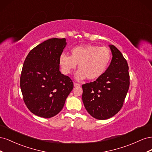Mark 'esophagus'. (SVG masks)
<instances>
[{
	"instance_id": "34e87169",
	"label": "esophagus",
	"mask_w": 152,
	"mask_h": 152,
	"mask_svg": "<svg viewBox=\"0 0 152 152\" xmlns=\"http://www.w3.org/2000/svg\"><path fill=\"white\" fill-rule=\"evenodd\" d=\"M73 85H74L75 87H79L80 86V84L76 83V82H74V83H73Z\"/></svg>"
}]
</instances>
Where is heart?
Masks as SVG:
<instances>
[{"label":"heart","instance_id":"b5f03b06","mask_svg":"<svg viewBox=\"0 0 152 152\" xmlns=\"http://www.w3.org/2000/svg\"><path fill=\"white\" fill-rule=\"evenodd\" d=\"M70 53V56L65 53L61 54L59 65L64 74L69 75L79 64V70L75 74L78 80L86 78L89 80L98 79L107 71L112 59V53L108 48L90 44L73 48Z\"/></svg>","mask_w":152,"mask_h":152}]
</instances>
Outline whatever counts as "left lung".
I'll return each instance as SVG.
<instances>
[{"label":"left lung","mask_w":152,"mask_h":152,"mask_svg":"<svg viewBox=\"0 0 152 152\" xmlns=\"http://www.w3.org/2000/svg\"><path fill=\"white\" fill-rule=\"evenodd\" d=\"M109 46L113 57L107 71L96 80L82 86L84 107L98 120L108 119L120 111L130 84L126 59L115 46Z\"/></svg>","instance_id":"8db88e82"}]
</instances>
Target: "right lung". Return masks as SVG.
I'll use <instances>...</instances> for the list:
<instances>
[{
    "label": "right lung",
    "instance_id": "1",
    "mask_svg": "<svg viewBox=\"0 0 152 152\" xmlns=\"http://www.w3.org/2000/svg\"><path fill=\"white\" fill-rule=\"evenodd\" d=\"M66 45L65 38L48 39L32 49L24 61L20 77L23 98L39 117L57 115L73 89L72 79L59 71V57Z\"/></svg>",
    "mask_w": 152,
    "mask_h": 152
}]
</instances>
